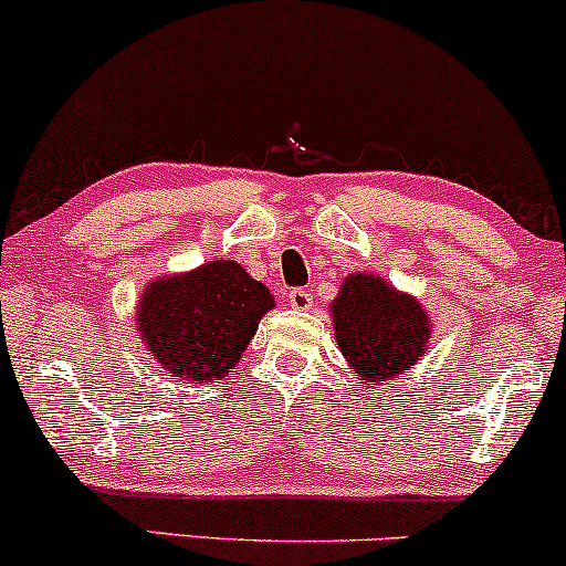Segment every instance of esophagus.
Returning a JSON list of instances; mask_svg holds the SVG:
<instances>
[{
    "label": "esophagus",
    "mask_w": 566,
    "mask_h": 566,
    "mask_svg": "<svg viewBox=\"0 0 566 566\" xmlns=\"http://www.w3.org/2000/svg\"><path fill=\"white\" fill-rule=\"evenodd\" d=\"M287 303L295 308V312H308L314 303V295L308 290H290Z\"/></svg>",
    "instance_id": "esophagus-1"
}]
</instances>
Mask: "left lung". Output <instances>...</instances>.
Masks as SVG:
<instances>
[{
  "mask_svg": "<svg viewBox=\"0 0 566 566\" xmlns=\"http://www.w3.org/2000/svg\"><path fill=\"white\" fill-rule=\"evenodd\" d=\"M335 344L359 387H378L408 374L427 354L432 319L419 297L378 273H349L331 303Z\"/></svg>",
  "mask_w": 566,
  "mask_h": 566,
  "instance_id": "left-lung-1",
  "label": "left lung"
}]
</instances>
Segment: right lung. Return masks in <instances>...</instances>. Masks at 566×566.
Masks as SVG:
<instances>
[{"label":"right lung","mask_w":566,"mask_h":566,"mask_svg":"<svg viewBox=\"0 0 566 566\" xmlns=\"http://www.w3.org/2000/svg\"><path fill=\"white\" fill-rule=\"evenodd\" d=\"M276 306L271 290L235 260H207L155 276L136 303V331L150 357L179 381L214 384L239 365L260 319Z\"/></svg>","instance_id":"1"}]
</instances>
